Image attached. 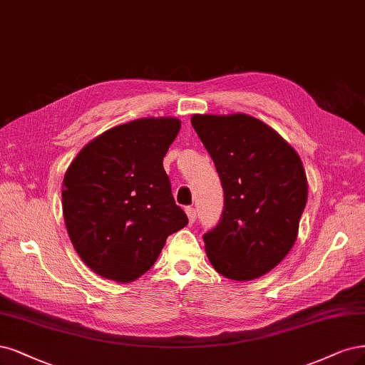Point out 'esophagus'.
I'll return each instance as SVG.
<instances>
[{
  "label": "esophagus",
  "mask_w": 365,
  "mask_h": 365,
  "mask_svg": "<svg viewBox=\"0 0 365 365\" xmlns=\"http://www.w3.org/2000/svg\"><path fill=\"white\" fill-rule=\"evenodd\" d=\"M185 212H187L188 222H190V225H193L195 220H196V210H195L193 207H187V208H185Z\"/></svg>",
  "instance_id": "34e87169"
}]
</instances>
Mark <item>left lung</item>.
<instances>
[{
  "label": "left lung",
  "mask_w": 365,
  "mask_h": 365,
  "mask_svg": "<svg viewBox=\"0 0 365 365\" xmlns=\"http://www.w3.org/2000/svg\"><path fill=\"white\" fill-rule=\"evenodd\" d=\"M192 125L215 161L223 187L219 223L204 234L210 262L222 276L255 279L293 247L308 197L296 150L247 115H195Z\"/></svg>",
  "instance_id": "left-lung-1"
}]
</instances>
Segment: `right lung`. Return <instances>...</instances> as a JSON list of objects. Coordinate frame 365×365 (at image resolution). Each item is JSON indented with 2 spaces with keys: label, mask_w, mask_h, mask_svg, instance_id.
I'll use <instances>...</instances> for the list:
<instances>
[{
  "label": "right lung",
  "mask_w": 365,
  "mask_h": 365,
  "mask_svg": "<svg viewBox=\"0 0 365 365\" xmlns=\"http://www.w3.org/2000/svg\"><path fill=\"white\" fill-rule=\"evenodd\" d=\"M180 128L177 118L137 119L98 135L71 163L61 190L66 230L103 278L137 279L188 223L163 168Z\"/></svg>",
  "instance_id": "1"
}]
</instances>
